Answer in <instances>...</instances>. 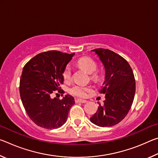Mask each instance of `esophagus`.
I'll list each match as a JSON object with an SVG mask.
<instances>
[{
    "label": "esophagus",
    "mask_w": 158,
    "mask_h": 158,
    "mask_svg": "<svg viewBox=\"0 0 158 158\" xmlns=\"http://www.w3.org/2000/svg\"><path fill=\"white\" fill-rule=\"evenodd\" d=\"M76 103H85L87 102L86 100H81V99H75Z\"/></svg>",
    "instance_id": "1"
}]
</instances>
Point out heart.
Returning <instances> with one entry per match:
<instances>
[{"label": "heart", "instance_id": "heart-1", "mask_svg": "<svg viewBox=\"0 0 158 158\" xmlns=\"http://www.w3.org/2000/svg\"><path fill=\"white\" fill-rule=\"evenodd\" d=\"M77 64H78L80 68L84 69L89 74L93 73L96 70V69H97V64H96L95 61L93 58L88 56H84L79 58L78 61H77ZM63 76L65 81L70 80L72 77V68L70 65H68L65 66L63 73ZM92 77L93 78H95V77H97V75L96 74H93ZM90 89L89 86L77 84H74L73 86L69 88V92L71 95L76 96V97L85 98L87 95L88 92L90 91Z\"/></svg>", "mask_w": 158, "mask_h": 158}]
</instances>
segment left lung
Here are the masks:
<instances>
[{"label":"left lung","mask_w":158,"mask_h":158,"mask_svg":"<svg viewBox=\"0 0 158 158\" xmlns=\"http://www.w3.org/2000/svg\"><path fill=\"white\" fill-rule=\"evenodd\" d=\"M100 57L105 68V81L100 90L105 94L102 106L90 120L100 127H111L127 116L135 94V79L127 61L108 49L92 50Z\"/></svg>","instance_id":"8db88e82"}]
</instances>
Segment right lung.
<instances>
[{"label":"right lung","mask_w":158,"mask_h":158,"mask_svg":"<svg viewBox=\"0 0 158 158\" xmlns=\"http://www.w3.org/2000/svg\"><path fill=\"white\" fill-rule=\"evenodd\" d=\"M74 55V53L48 51L38 53L23 67L19 83L20 97L28 116L40 127H61L68 119L69 109L75 103L69 95L62 100L51 98L57 90L64 93L60 87L64 81L63 73Z\"/></svg>","instance_id":"obj_1"}]
</instances>
